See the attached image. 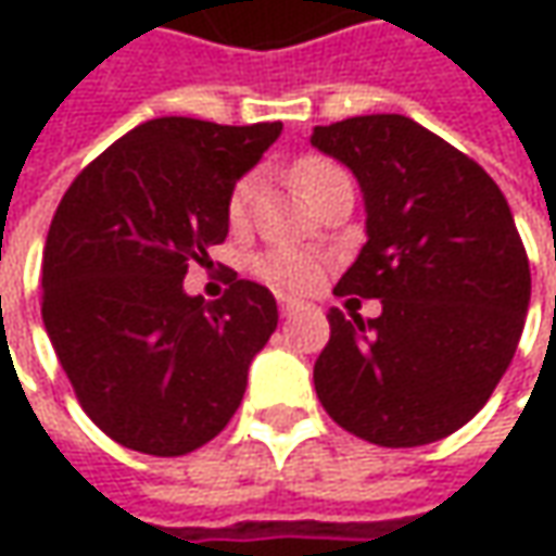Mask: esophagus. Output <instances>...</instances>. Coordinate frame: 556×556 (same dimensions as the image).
<instances>
[{"instance_id": "esophagus-1", "label": "esophagus", "mask_w": 556, "mask_h": 556, "mask_svg": "<svg viewBox=\"0 0 556 556\" xmlns=\"http://www.w3.org/2000/svg\"><path fill=\"white\" fill-rule=\"evenodd\" d=\"M278 309H281V315L288 318V315H293V312H300V309H306L300 300H290V296H278Z\"/></svg>"}]
</instances>
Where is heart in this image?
<instances>
[{
    "label": "heart",
    "mask_w": 556,
    "mask_h": 556,
    "mask_svg": "<svg viewBox=\"0 0 556 556\" xmlns=\"http://www.w3.org/2000/svg\"><path fill=\"white\" fill-rule=\"evenodd\" d=\"M333 163L321 161V157H306L293 166V182L296 188L309 198L312 191L318 185L325 182L331 176ZM253 198H256V176H244L238 179L231 194H228V223L235 228H241L250 219V210H253ZM253 271L268 281L271 288L288 290V293H303V290H312L318 285L321 271H325V263L315 250H303V247H271L266 253H260L253 260Z\"/></svg>",
    "instance_id": "heart-1"
}]
</instances>
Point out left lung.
Segmentation results:
<instances>
[{"label":"left lung","mask_w":556,"mask_h":556,"mask_svg":"<svg viewBox=\"0 0 556 556\" xmlns=\"http://www.w3.org/2000/svg\"><path fill=\"white\" fill-rule=\"evenodd\" d=\"M312 144L353 169L368 216L333 293L383 306L368 321L328 312L315 393L374 445L437 442L489 402L523 333L532 278L510 206L480 163L402 114L315 126Z\"/></svg>","instance_id":"obj_1"}]
</instances>
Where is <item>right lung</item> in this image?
Wrapping results in <instances>:
<instances>
[{
    "label": "right lung",
    "mask_w": 556,
    "mask_h": 556,
    "mask_svg": "<svg viewBox=\"0 0 556 556\" xmlns=\"http://www.w3.org/2000/svg\"><path fill=\"white\" fill-rule=\"evenodd\" d=\"M281 123L148 119L89 163L42 250V321L83 412L144 455L201 448L238 412L253 355L278 328L268 288H182L228 235V194Z\"/></svg>",
    "instance_id": "add662e5"
}]
</instances>
